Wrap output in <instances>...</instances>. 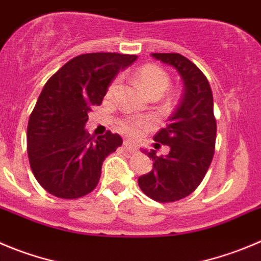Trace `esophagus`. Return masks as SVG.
<instances>
[{"instance_id": "esophagus-1", "label": "esophagus", "mask_w": 261, "mask_h": 261, "mask_svg": "<svg viewBox=\"0 0 261 261\" xmlns=\"http://www.w3.org/2000/svg\"><path fill=\"white\" fill-rule=\"evenodd\" d=\"M123 148L130 153H136L139 150V148L130 142H123Z\"/></svg>"}]
</instances>
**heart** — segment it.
Here are the masks:
<instances>
[{"mask_svg": "<svg viewBox=\"0 0 261 261\" xmlns=\"http://www.w3.org/2000/svg\"><path fill=\"white\" fill-rule=\"evenodd\" d=\"M136 79L148 95L153 94V92L162 94L170 85L169 74L162 68L154 64H147L139 68V70L136 72ZM118 84L119 79H116L112 82L108 89L109 95L116 91ZM150 127H152V121L149 118H143V117H128L119 123L121 131L133 138H138L143 133L149 130Z\"/></svg>", "mask_w": 261, "mask_h": 261, "instance_id": "1", "label": "heart"}]
</instances>
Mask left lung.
Masks as SVG:
<instances>
[{
    "label": "left lung",
    "mask_w": 261,
    "mask_h": 261,
    "mask_svg": "<svg viewBox=\"0 0 261 261\" xmlns=\"http://www.w3.org/2000/svg\"><path fill=\"white\" fill-rule=\"evenodd\" d=\"M152 57L174 67L184 84L169 125L154 136V142L169 145V154L158 157L154 150H144L152 158L153 170L138 179L144 194L166 203L186 198L203 180L215 150L216 119L210 84L196 64L175 53H154Z\"/></svg>",
    "instance_id": "left-lung-1"
}]
</instances>
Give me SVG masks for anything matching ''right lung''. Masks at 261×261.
Here are the masks:
<instances>
[{
	"instance_id": "add662e5",
	"label": "right lung",
	"mask_w": 261,
	"mask_h": 261,
	"mask_svg": "<svg viewBox=\"0 0 261 261\" xmlns=\"http://www.w3.org/2000/svg\"><path fill=\"white\" fill-rule=\"evenodd\" d=\"M138 59L117 53L82 54L48 79L32 111L27 128L29 165L45 191L74 199L97 186L107 155L122 145L118 134L92 138L85 123L100 106L119 70Z\"/></svg>"
}]
</instances>
